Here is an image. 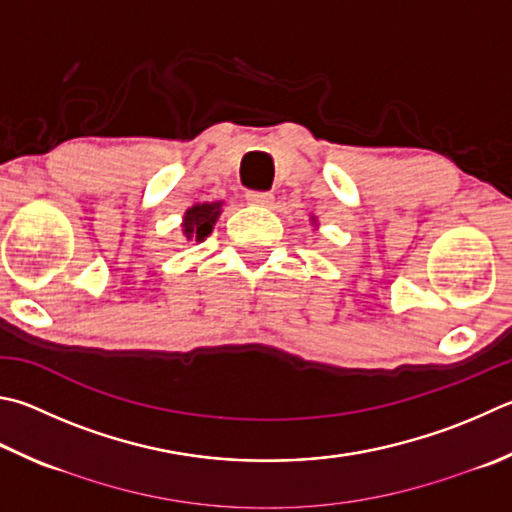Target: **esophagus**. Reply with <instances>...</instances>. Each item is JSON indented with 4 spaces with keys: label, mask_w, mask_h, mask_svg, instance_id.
<instances>
[{
    "label": "esophagus",
    "mask_w": 512,
    "mask_h": 512,
    "mask_svg": "<svg viewBox=\"0 0 512 512\" xmlns=\"http://www.w3.org/2000/svg\"><path fill=\"white\" fill-rule=\"evenodd\" d=\"M273 194L271 192H246V201L253 203V206H273Z\"/></svg>",
    "instance_id": "obj_1"
}]
</instances>
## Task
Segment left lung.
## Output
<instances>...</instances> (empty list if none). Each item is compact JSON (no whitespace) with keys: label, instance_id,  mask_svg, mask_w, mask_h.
<instances>
[{"label":"left lung","instance_id":"left-lung-1","mask_svg":"<svg viewBox=\"0 0 512 512\" xmlns=\"http://www.w3.org/2000/svg\"><path fill=\"white\" fill-rule=\"evenodd\" d=\"M311 224H313L315 228H318V219H315V217H311Z\"/></svg>","mask_w":512,"mask_h":512}]
</instances>
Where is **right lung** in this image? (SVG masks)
I'll return each mask as SVG.
<instances>
[{"instance_id":"add662e5","label":"right lung","mask_w":512,"mask_h":512,"mask_svg":"<svg viewBox=\"0 0 512 512\" xmlns=\"http://www.w3.org/2000/svg\"><path fill=\"white\" fill-rule=\"evenodd\" d=\"M221 208H224V201L194 203L192 208L185 210L181 221L183 237L188 241H194V244H201V241L210 235L212 228H215L221 215Z\"/></svg>"}]
</instances>
